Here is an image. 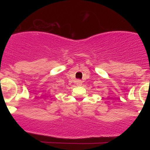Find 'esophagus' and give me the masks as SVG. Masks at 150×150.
Instances as JSON below:
<instances>
[{
  "mask_svg": "<svg viewBox=\"0 0 150 150\" xmlns=\"http://www.w3.org/2000/svg\"><path fill=\"white\" fill-rule=\"evenodd\" d=\"M77 85H78V86H81V85H82V81H77Z\"/></svg>",
  "mask_w": 150,
  "mask_h": 150,
  "instance_id": "34e87169",
  "label": "esophagus"
}]
</instances>
